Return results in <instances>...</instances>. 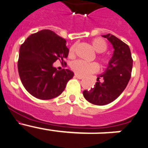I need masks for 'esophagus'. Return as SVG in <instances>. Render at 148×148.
Returning <instances> with one entry per match:
<instances>
[{"label":"esophagus","instance_id":"1","mask_svg":"<svg viewBox=\"0 0 148 148\" xmlns=\"http://www.w3.org/2000/svg\"><path fill=\"white\" fill-rule=\"evenodd\" d=\"M74 77H75L76 78H77V79H82L83 78V77H81V76L77 75V74H75V75H74Z\"/></svg>","mask_w":148,"mask_h":148}]
</instances>
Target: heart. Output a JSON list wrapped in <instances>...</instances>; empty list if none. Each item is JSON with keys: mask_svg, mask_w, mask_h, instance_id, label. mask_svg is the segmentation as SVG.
<instances>
[{"mask_svg": "<svg viewBox=\"0 0 148 148\" xmlns=\"http://www.w3.org/2000/svg\"><path fill=\"white\" fill-rule=\"evenodd\" d=\"M91 45L93 49L97 53H103L107 50V44L106 41L101 38H95L92 39ZM74 51H75V46H71L69 49V56H73V55L74 54ZM97 58L102 64L107 63L108 60L105 56L100 55L97 56ZM71 69H72L76 74L81 77H85L90 74L97 72L99 67L95 62H86L83 60H76L71 63Z\"/></svg>", "mask_w": 148, "mask_h": 148, "instance_id": "obj_1", "label": "heart"}]
</instances>
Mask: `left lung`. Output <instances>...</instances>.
<instances>
[{
    "label": "left lung",
    "mask_w": 148,
    "mask_h": 148,
    "mask_svg": "<svg viewBox=\"0 0 148 148\" xmlns=\"http://www.w3.org/2000/svg\"><path fill=\"white\" fill-rule=\"evenodd\" d=\"M111 42L114 48L112 57L109 62L104 73L99 76V80L91 90H84L83 96L86 101L95 105L103 106L119 97L127 86L133 69L130 49L127 44L110 33L102 36Z\"/></svg>",
    "instance_id": "obj_1"
}]
</instances>
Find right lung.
Instances as JSON below:
<instances>
[{"instance_id":"1","label":"right lung","mask_w":148,"mask_h":148,"mask_svg":"<svg viewBox=\"0 0 148 148\" xmlns=\"http://www.w3.org/2000/svg\"><path fill=\"white\" fill-rule=\"evenodd\" d=\"M19 52L18 69L21 81L36 98L50 100L57 97L74 77L69 69L57 71L53 66L57 60L63 62L69 50L65 38L50 29L29 36L21 45Z\"/></svg>"}]
</instances>
